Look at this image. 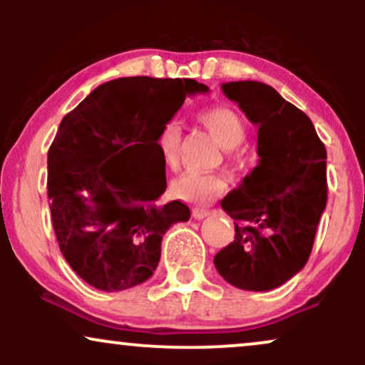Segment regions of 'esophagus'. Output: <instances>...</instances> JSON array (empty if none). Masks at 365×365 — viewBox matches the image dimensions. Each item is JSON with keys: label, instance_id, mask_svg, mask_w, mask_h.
<instances>
[{"label": "esophagus", "instance_id": "1", "mask_svg": "<svg viewBox=\"0 0 365 365\" xmlns=\"http://www.w3.org/2000/svg\"><path fill=\"white\" fill-rule=\"evenodd\" d=\"M209 215H211V212L209 211H206V209H199V207H195V209H192V216H194V220H204V217H207Z\"/></svg>", "mask_w": 365, "mask_h": 365}]
</instances>
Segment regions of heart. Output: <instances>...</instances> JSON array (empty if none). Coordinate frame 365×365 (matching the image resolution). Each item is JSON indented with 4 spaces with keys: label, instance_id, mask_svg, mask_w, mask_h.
<instances>
[{
    "label": "heart",
    "instance_id": "1",
    "mask_svg": "<svg viewBox=\"0 0 365 365\" xmlns=\"http://www.w3.org/2000/svg\"><path fill=\"white\" fill-rule=\"evenodd\" d=\"M199 121L211 130L212 135L225 149H235L247 137L244 120L228 106H211L199 113ZM182 130L175 120L166 121L159 132L156 145L166 165H175L178 159ZM223 177L215 173H204L199 170H187L171 182V195L190 204L212 202L225 190Z\"/></svg>",
    "mask_w": 365,
    "mask_h": 365
}]
</instances>
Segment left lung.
Segmentation results:
<instances>
[{"label":"left lung","mask_w":365,"mask_h":365,"mask_svg":"<svg viewBox=\"0 0 365 365\" xmlns=\"http://www.w3.org/2000/svg\"><path fill=\"white\" fill-rule=\"evenodd\" d=\"M257 127V166L221 207L235 223V240L216 254L225 282L267 292L293 278L311 255L326 207V148L311 118L267 83H221Z\"/></svg>","instance_id":"left-lung-1"}]
</instances>
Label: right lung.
Instances as JSON below:
<instances>
[{
    "instance_id": "1",
    "label": "right lung",
    "mask_w": 365,
    "mask_h": 365,
    "mask_svg": "<svg viewBox=\"0 0 365 365\" xmlns=\"http://www.w3.org/2000/svg\"><path fill=\"white\" fill-rule=\"evenodd\" d=\"M209 87L192 78L121 77L96 87L61 120L48 153L53 228L70 267L103 292L144 283L156 271L163 235L188 221L166 190L156 140L187 96Z\"/></svg>"
}]
</instances>
